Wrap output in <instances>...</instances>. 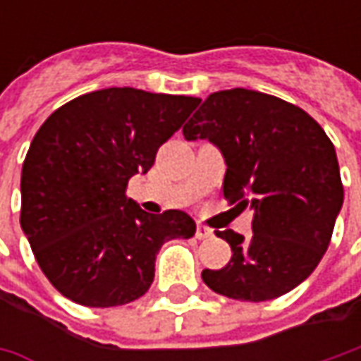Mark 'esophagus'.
Segmentation results:
<instances>
[{
  "label": "esophagus",
  "mask_w": 361,
  "mask_h": 361,
  "mask_svg": "<svg viewBox=\"0 0 361 361\" xmlns=\"http://www.w3.org/2000/svg\"><path fill=\"white\" fill-rule=\"evenodd\" d=\"M209 237H213V231L204 225H197V239H209Z\"/></svg>",
  "instance_id": "34e87169"
}]
</instances>
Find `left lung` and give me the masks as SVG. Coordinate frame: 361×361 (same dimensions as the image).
Here are the masks:
<instances>
[{
    "label": "left lung",
    "mask_w": 361,
    "mask_h": 361,
    "mask_svg": "<svg viewBox=\"0 0 361 361\" xmlns=\"http://www.w3.org/2000/svg\"><path fill=\"white\" fill-rule=\"evenodd\" d=\"M183 134L207 138L223 152L225 199L253 209L249 239L231 229L216 233L233 255L223 269L202 271V281L239 301L295 289L327 251L343 204L340 164L324 128L277 96L233 88L211 94Z\"/></svg>",
    "instance_id": "obj_1"
}]
</instances>
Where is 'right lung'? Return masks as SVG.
<instances>
[{"label":"right lung","instance_id":"right-lung-1","mask_svg":"<svg viewBox=\"0 0 361 361\" xmlns=\"http://www.w3.org/2000/svg\"><path fill=\"white\" fill-rule=\"evenodd\" d=\"M199 98L106 88L60 106L21 169V229L35 261L63 298L116 307L142 298L162 243L190 239L183 211L145 213L126 197Z\"/></svg>","mask_w":361,"mask_h":361}]
</instances>
